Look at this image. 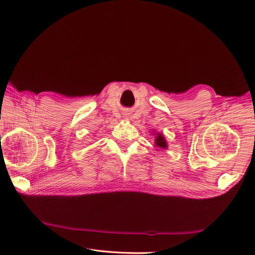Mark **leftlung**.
Wrapping results in <instances>:
<instances>
[{
	"mask_svg": "<svg viewBox=\"0 0 255 255\" xmlns=\"http://www.w3.org/2000/svg\"><path fill=\"white\" fill-rule=\"evenodd\" d=\"M153 130H152V132H153ZM153 135L155 136V139H154V146H155L156 150H166L168 148V143L165 139V136L161 133L155 132V130H154Z\"/></svg>",
	"mask_w": 255,
	"mask_h": 255,
	"instance_id": "obj_1",
	"label": "left lung"
}]
</instances>
